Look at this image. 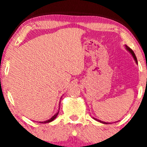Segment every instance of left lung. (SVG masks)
<instances>
[{"label":"left lung","mask_w":147,"mask_h":147,"mask_svg":"<svg viewBox=\"0 0 147 147\" xmlns=\"http://www.w3.org/2000/svg\"><path fill=\"white\" fill-rule=\"evenodd\" d=\"M124 47H125V48H126V50H127V51L129 52V53L131 54V55H132V57H133V59H134L135 61H136V64H138V60H137V57H136V55H135L134 52H133V50H131V49L129 47H128L127 45H124ZM92 118H93L94 119H95L96 121H97V122H100V123H102V124H111V123H109V122H103V121H101V120H99V119H97V118H95V117H92ZM117 122H118V121H117Z\"/></svg>","instance_id":"8db88e82"}]
</instances>
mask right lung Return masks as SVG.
<instances>
[{
  "instance_id": "1",
  "label": "right lung",
  "mask_w": 147,
  "mask_h": 147,
  "mask_svg": "<svg viewBox=\"0 0 147 147\" xmlns=\"http://www.w3.org/2000/svg\"><path fill=\"white\" fill-rule=\"evenodd\" d=\"M60 104H61V100L59 102V109H58V111L55 113V115H54L51 118H50V119H48V120H45V121H43V122H38V123H41V124H46V123H49V122H52V121L55 120V119H56V117H57V115H58L59 113V109H60Z\"/></svg>"
}]
</instances>
